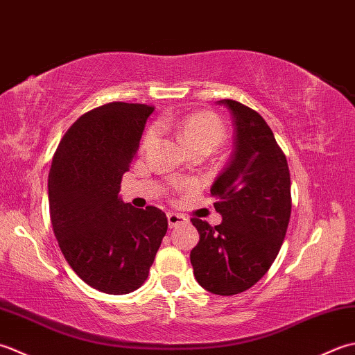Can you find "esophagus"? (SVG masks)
I'll use <instances>...</instances> for the list:
<instances>
[{"label":"esophagus","mask_w":355,"mask_h":355,"mask_svg":"<svg viewBox=\"0 0 355 355\" xmlns=\"http://www.w3.org/2000/svg\"><path fill=\"white\" fill-rule=\"evenodd\" d=\"M167 220H168V227L170 228H175L178 225H182V223L187 222V218L182 214H178V213H168L167 214Z\"/></svg>","instance_id":"esophagus-1"}]
</instances>
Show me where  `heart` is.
<instances>
[{
  "label": "heart",
  "instance_id": "heart-1",
  "mask_svg": "<svg viewBox=\"0 0 355 355\" xmlns=\"http://www.w3.org/2000/svg\"><path fill=\"white\" fill-rule=\"evenodd\" d=\"M157 128L171 130L178 139L190 151L211 153L225 141L227 130L222 119L211 112H193L187 114L167 113L157 119ZM157 128L150 127L142 137V148H147L157 137ZM176 188H187V184H176Z\"/></svg>",
  "mask_w": 355,
  "mask_h": 355
}]
</instances>
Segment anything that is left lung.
Masks as SVG:
<instances>
[{"instance_id":"obj_1","label":"left lung","mask_w":355,"mask_h":355,"mask_svg":"<svg viewBox=\"0 0 355 355\" xmlns=\"http://www.w3.org/2000/svg\"><path fill=\"white\" fill-rule=\"evenodd\" d=\"M218 103L234 122L233 156L211 187L222 223L191 219L200 239L190 260L202 288L234 295L256 285L279 254L291 216V179L265 119L237 101Z\"/></svg>"}]
</instances>
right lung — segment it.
<instances>
[{
    "instance_id": "right-lung-1",
    "label": "right lung",
    "mask_w": 355,
    "mask_h": 355,
    "mask_svg": "<svg viewBox=\"0 0 355 355\" xmlns=\"http://www.w3.org/2000/svg\"><path fill=\"white\" fill-rule=\"evenodd\" d=\"M155 107L108 103L79 116L58 146L49 173L50 219L69 265L87 285L128 294L148 277L167 233L156 207L118 196Z\"/></svg>"
}]
</instances>
